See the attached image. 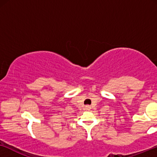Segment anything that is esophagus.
Masks as SVG:
<instances>
[{"instance_id":"obj_1","label":"esophagus","mask_w":157,"mask_h":157,"mask_svg":"<svg viewBox=\"0 0 157 157\" xmlns=\"http://www.w3.org/2000/svg\"><path fill=\"white\" fill-rule=\"evenodd\" d=\"M86 109L87 110H90V109H91V107H90L89 106H86Z\"/></svg>"}]
</instances>
